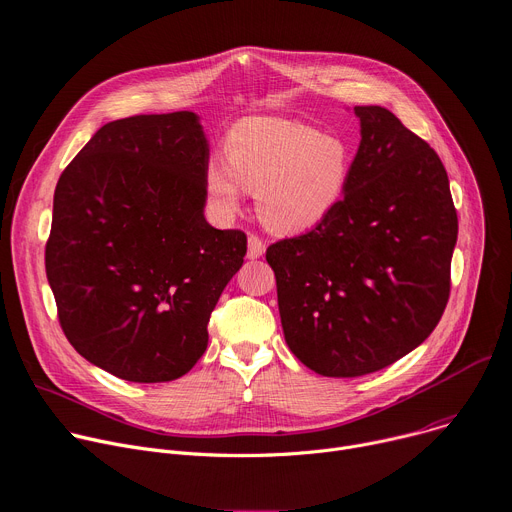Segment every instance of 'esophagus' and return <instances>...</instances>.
<instances>
[{
    "label": "esophagus",
    "mask_w": 512,
    "mask_h": 512,
    "mask_svg": "<svg viewBox=\"0 0 512 512\" xmlns=\"http://www.w3.org/2000/svg\"><path fill=\"white\" fill-rule=\"evenodd\" d=\"M265 253V243L257 234H249V243H247V257L249 259H259Z\"/></svg>",
    "instance_id": "34e87169"
}]
</instances>
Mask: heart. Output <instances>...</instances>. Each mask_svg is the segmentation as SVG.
I'll use <instances>...</instances> for the list:
<instances>
[{"instance_id": "obj_1", "label": "heart", "mask_w": 512, "mask_h": 512, "mask_svg": "<svg viewBox=\"0 0 512 512\" xmlns=\"http://www.w3.org/2000/svg\"><path fill=\"white\" fill-rule=\"evenodd\" d=\"M224 158L203 170L214 212L236 216L251 191L261 222L278 234L323 224L342 203L354 166V152L339 135L280 117L238 121L226 135Z\"/></svg>"}]
</instances>
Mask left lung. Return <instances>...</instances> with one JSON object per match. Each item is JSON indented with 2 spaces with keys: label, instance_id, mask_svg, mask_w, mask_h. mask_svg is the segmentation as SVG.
I'll return each mask as SVG.
<instances>
[{
  "label": "left lung",
  "instance_id": "left-lung-1",
  "mask_svg": "<svg viewBox=\"0 0 512 512\" xmlns=\"http://www.w3.org/2000/svg\"><path fill=\"white\" fill-rule=\"evenodd\" d=\"M354 115L362 140L342 203L265 253L290 352L335 379L377 372L434 331L459 228L438 154L383 107Z\"/></svg>",
  "mask_w": 512,
  "mask_h": 512
}]
</instances>
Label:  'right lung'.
<instances>
[{
	"label": "right lung",
	"mask_w": 512,
	"mask_h": 512,
	"mask_svg": "<svg viewBox=\"0 0 512 512\" xmlns=\"http://www.w3.org/2000/svg\"><path fill=\"white\" fill-rule=\"evenodd\" d=\"M210 144L191 111L102 125L61 173L45 249L65 337L131 383L183 377L247 236L203 216Z\"/></svg>",
	"instance_id": "obj_1"
}]
</instances>
